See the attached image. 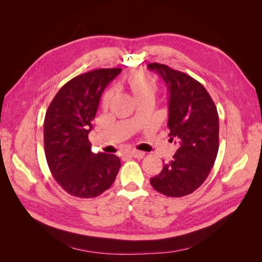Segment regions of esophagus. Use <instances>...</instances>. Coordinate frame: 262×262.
<instances>
[{"label": "esophagus", "instance_id": "34e87169", "mask_svg": "<svg viewBox=\"0 0 262 262\" xmlns=\"http://www.w3.org/2000/svg\"><path fill=\"white\" fill-rule=\"evenodd\" d=\"M130 156L134 158H142L144 156V153L140 152V150H132V152H130Z\"/></svg>", "mask_w": 262, "mask_h": 262}]
</instances>
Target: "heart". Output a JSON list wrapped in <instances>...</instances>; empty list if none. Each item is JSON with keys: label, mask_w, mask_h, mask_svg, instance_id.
<instances>
[{"label": "heart", "mask_w": 262, "mask_h": 262, "mask_svg": "<svg viewBox=\"0 0 262 262\" xmlns=\"http://www.w3.org/2000/svg\"><path fill=\"white\" fill-rule=\"evenodd\" d=\"M125 86L138 101L145 98H153L158 91L156 82L143 71H134L125 80ZM112 100V95L107 94L102 100V105L107 107Z\"/></svg>", "instance_id": "1"}]
</instances>
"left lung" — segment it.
<instances>
[{"label": "left lung", "mask_w": 262, "mask_h": 262, "mask_svg": "<svg viewBox=\"0 0 262 262\" xmlns=\"http://www.w3.org/2000/svg\"><path fill=\"white\" fill-rule=\"evenodd\" d=\"M147 69L160 74L167 86L168 136L178 145L172 160L149 182L167 196L188 195L203 184L216 160L217 109L204 86L193 77L160 63H149Z\"/></svg>", "instance_id": "left-lung-1"}]
</instances>
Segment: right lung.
Segmentation results:
<instances>
[{
    "mask_svg": "<svg viewBox=\"0 0 262 262\" xmlns=\"http://www.w3.org/2000/svg\"><path fill=\"white\" fill-rule=\"evenodd\" d=\"M120 68L97 69L63 85L47 109L45 154L53 178L77 198H95L112 187L120 168L114 154L92 152L89 133L106 86Z\"/></svg>",
    "mask_w": 262,
    "mask_h": 262,
    "instance_id": "right-lung-1",
    "label": "right lung"
}]
</instances>
